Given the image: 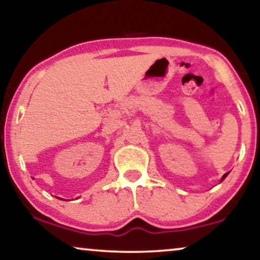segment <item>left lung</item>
<instances>
[{
	"instance_id": "8db88e82",
	"label": "left lung",
	"mask_w": 260,
	"mask_h": 260,
	"mask_svg": "<svg viewBox=\"0 0 260 260\" xmlns=\"http://www.w3.org/2000/svg\"><path fill=\"white\" fill-rule=\"evenodd\" d=\"M226 175H228V172H226V174H224V175H223V177H222V179H221V180H223V179L225 178V177H226Z\"/></svg>"
}]
</instances>
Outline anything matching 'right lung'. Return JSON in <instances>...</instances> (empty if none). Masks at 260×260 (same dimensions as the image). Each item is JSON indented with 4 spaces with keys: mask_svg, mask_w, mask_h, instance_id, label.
<instances>
[{
    "mask_svg": "<svg viewBox=\"0 0 260 260\" xmlns=\"http://www.w3.org/2000/svg\"><path fill=\"white\" fill-rule=\"evenodd\" d=\"M59 199H60V198H59Z\"/></svg>",
    "mask_w": 260,
    "mask_h": 260,
    "instance_id": "obj_1",
    "label": "right lung"
}]
</instances>
